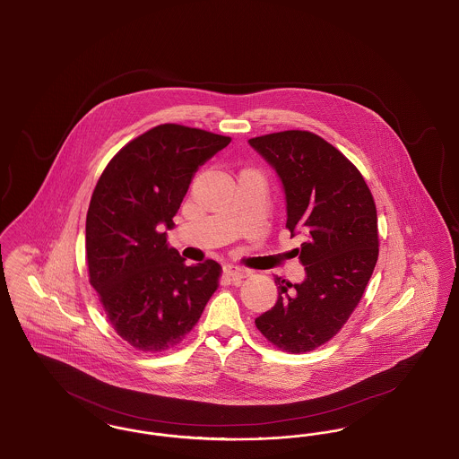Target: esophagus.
Listing matches in <instances>:
<instances>
[{
    "instance_id": "obj_1",
    "label": "esophagus",
    "mask_w": 459,
    "mask_h": 459,
    "mask_svg": "<svg viewBox=\"0 0 459 459\" xmlns=\"http://www.w3.org/2000/svg\"><path fill=\"white\" fill-rule=\"evenodd\" d=\"M223 273L230 277L234 282H240L244 277H247V272L236 264H223Z\"/></svg>"
}]
</instances>
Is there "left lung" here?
I'll return each instance as SVG.
<instances>
[{"mask_svg":"<svg viewBox=\"0 0 459 459\" xmlns=\"http://www.w3.org/2000/svg\"><path fill=\"white\" fill-rule=\"evenodd\" d=\"M249 146L275 170L285 195V227L301 234L299 284L275 277L277 303L255 324L281 350L306 352L348 322L378 258L377 208L350 160L316 134L284 131Z\"/></svg>","mask_w":459,"mask_h":459,"instance_id":"left-lung-1","label":"left lung"}]
</instances>
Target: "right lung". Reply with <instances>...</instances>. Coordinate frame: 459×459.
Here are the masks:
<instances>
[{
    "mask_svg": "<svg viewBox=\"0 0 459 459\" xmlns=\"http://www.w3.org/2000/svg\"><path fill=\"white\" fill-rule=\"evenodd\" d=\"M230 137L163 124L113 156L89 203V282L117 333L135 350L177 346L219 287L220 264H184L167 242L201 165Z\"/></svg>",
    "mask_w": 459,
    "mask_h": 459,
    "instance_id": "add662e5",
    "label": "right lung"
}]
</instances>
